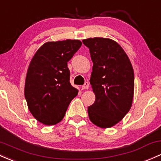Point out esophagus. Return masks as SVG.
Returning a JSON list of instances; mask_svg holds the SVG:
<instances>
[{"label": "esophagus", "mask_w": 161, "mask_h": 161, "mask_svg": "<svg viewBox=\"0 0 161 161\" xmlns=\"http://www.w3.org/2000/svg\"><path fill=\"white\" fill-rule=\"evenodd\" d=\"M89 87V83L88 82H85V84L82 86V89H88Z\"/></svg>", "instance_id": "1"}]
</instances>
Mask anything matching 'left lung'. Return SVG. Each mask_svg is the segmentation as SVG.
I'll return each mask as SVG.
<instances>
[{"label":"left lung","mask_w":161,"mask_h":161,"mask_svg":"<svg viewBox=\"0 0 161 161\" xmlns=\"http://www.w3.org/2000/svg\"><path fill=\"white\" fill-rule=\"evenodd\" d=\"M93 63L90 84L95 95L88 108L90 121L102 128L122 120L132 105L135 76L131 63L121 46L108 38L82 40Z\"/></svg>","instance_id":"obj_1"}]
</instances>
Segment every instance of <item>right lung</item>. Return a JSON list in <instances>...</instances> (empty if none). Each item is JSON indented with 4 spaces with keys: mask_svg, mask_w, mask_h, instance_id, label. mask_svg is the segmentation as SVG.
I'll use <instances>...</instances> for the list:
<instances>
[{
    "mask_svg": "<svg viewBox=\"0 0 161 161\" xmlns=\"http://www.w3.org/2000/svg\"><path fill=\"white\" fill-rule=\"evenodd\" d=\"M82 46L77 40L47 42L36 51L26 73L24 95L33 116L46 125L64 118L78 90L70 84L67 63Z\"/></svg>",
    "mask_w": 161,
    "mask_h": 161,
    "instance_id": "add662e5",
    "label": "right lung"
}]
</instances>
